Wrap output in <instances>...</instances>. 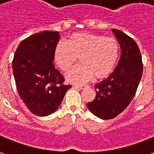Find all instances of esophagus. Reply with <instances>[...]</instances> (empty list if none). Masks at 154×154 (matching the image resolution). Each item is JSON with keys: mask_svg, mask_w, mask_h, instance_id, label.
<instances>
[{"mask_svg": "<svg viewBox=\"0 0 154 154\" xmlns=\"http://www.w3.org/2000/svg\"><path fill=\"white\" fill-rule=\"evenodd\" d=\"M74 87L77 88V89H79V90H82L85 87V85H74Z\"/></svg>", "mask_w": 154, "mask_h": 154, "instance_id": "obj_1", "label": "esophagus"}]
</instances>
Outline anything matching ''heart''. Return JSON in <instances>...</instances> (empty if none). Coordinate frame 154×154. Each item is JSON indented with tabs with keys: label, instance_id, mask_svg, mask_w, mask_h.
I'll return each mask as SVG.
<instances>
[{
	"label": "heart",
	"instance_id": "1",
	"mask_svg": "<svg viewBox=\"0 0 154 154\" xmlns=\"http://www.w3.org/2000/svg\"><path fill=\"white\" fill-rule=\"evenodd\" d=\"M119 44L113 37L91 33L72 35L67 43H59L54 51L56 66L68 72L79 59L81 65L67 74L72 83L87 82L93 76L96 80L105 79L114 71L119 57Z\"/></svg>",
	"mask_w": 154,
	"mask_h": 154
}]
</instances>
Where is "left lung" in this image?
Here are the masks:
<instances>
[{
	"instance_id": "1",
	"label": "left lung",
	"mask_w": 154,
	"mask_h": 154,
	"mask_svg": "<svg viewBox=\"0 0 154 154\" xmlns=\"http://www.w3.org/2000/svg\"><path fill=\"white\" fill-rule=\"evenodd\" d=\"M121 55L114 72L94 85L95 98L87 103L89 110L103 119H113L126 109L134 98L143 72L141 54L134 39L113 29Z\"/></svg>"
}]
</instances>
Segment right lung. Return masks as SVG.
<instances>
[{
    "label": "right lung",
    "mask_w": 154,
    "mask_h": 154,
    "mask_svg": "<svg viewBox=\"0 0 154 154\" xmlns=\"http://www.w3.org/2000/svg\"><path fill=\"white\" fill-rule=\"evenodd\" d=\"M60 40L57 31H43L20 43L12 66L20 98L29 111L38 116L58 109L71 85L53 64L54 51Z\"/></svg>",
    "instance_id": "1"
}]
</instances>
